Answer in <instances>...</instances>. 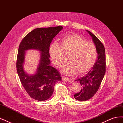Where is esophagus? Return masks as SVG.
<instances>
[{"mask_svg":"<svg viewBox=\"0 0 123 123\" xmlns=\"http://www.w3.org/2000/svg\"><path fill=\"white\" fill-rule=\"evenodd\" d=\"M62 80L63 81H69L70 80L69 78L66 77L65 76H62Z\"/></svg>","mask_w":123,"mask_h":123,"instance_id":"obj_1","label":"esophagus"}]
</instances>
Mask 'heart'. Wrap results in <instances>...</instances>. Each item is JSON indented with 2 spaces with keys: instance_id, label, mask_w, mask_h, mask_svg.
I'll use <instances>...</instances> for the list:
<instances>
[{
  "instance_id": "obj_1",
  "label": "heart",
  "mask_w": 123,
  "mask_h": 123,
  "mask_svg": "<svg viewBox=\"0 0 123 123\" xmlns=\"http://www.w3.org/2000/svg\"><path fill=\"white\" fill-rule=\"evenodd\" d=\"M50 55L54 65L61 68L68 55L69 62L62 68L67 75L83 74L93 67L98 57L95 44L77 34L65 36L60 44L53 43L50 48Z\"/></svg>"
}]
</instances>
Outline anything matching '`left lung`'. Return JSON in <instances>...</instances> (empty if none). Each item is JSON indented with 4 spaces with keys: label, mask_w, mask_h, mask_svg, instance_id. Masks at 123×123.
Returning a JSON list of instances; mask_svg holds the SVG:
<instances>
[{
    "label": "left lung",
    "mask_w": 123,
    "mask_h": 123,
    "mask_svg": "<svg viewBox=\"0 0 123 123\" xmlns=\"http://www.w3.org/2000/svg\"><path fill=\"white\" fill-rule=\"evenodd\" d=\"M92 37L98 51V59L91 70L84 76L75 81L81 85L80 91L74 94V98L80 101H86L98 91L106 72V54L105 48L97 37L87 30Z\"/></svg>",
    "instance_id": "obj_1"
}]
</instances>
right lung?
I'll use <instances>...</instances> for the list:
<instances>
[{
  "instance_id": "1",
  "label": "right lung",
  "mask_w": 123,
  "mask_h": 123,
  "mask_svg": "<svg viewBox=\"0 0 123 123\" xmlns=\"http://www.w3.org/2000/svg\"><path fill=\"white\" fill-rule=\"evenodd\" d=\"M63 28L62 26L35 29L22 39L16 61V69L24 88L29 96L38 101H44L52 95L54 85L61 81L58 71L50 66V46L53 38ZM34 49L41 52L37 72L29 75L23 68L25 51Z\"/></svg>"
}]
</instances>
